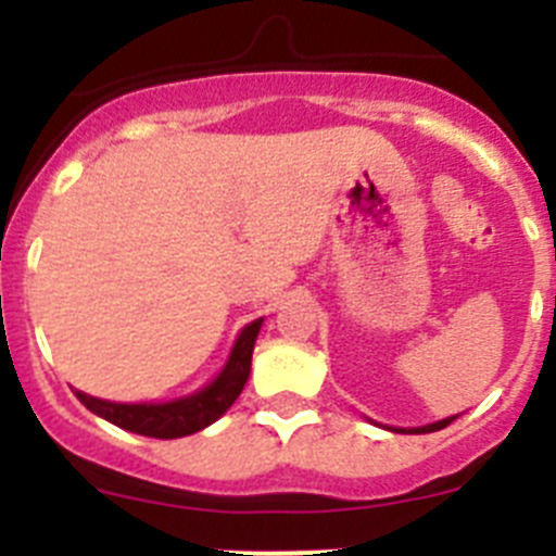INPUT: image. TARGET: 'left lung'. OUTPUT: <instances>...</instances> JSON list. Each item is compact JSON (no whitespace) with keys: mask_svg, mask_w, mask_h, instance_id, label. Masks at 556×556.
<instances>
[{"mask_svg":"<svg viewBox=\"0 0 556 556\" xmlns=\"http://www.w3.org/2000/svg\"><path fill=\"white\" fill-rule=\"evenodd\" d=\"M452 419H457V417H450V419H441V422H433V425H425V428H412V430H403V428H392L395 430V433H433V430H441V428H446V425L452 422Z\"/></svg>","mask_w":556,"mask_h":556,"instance_id":"left-lung-1","label":"left lung"}]
</instances>
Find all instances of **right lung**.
I'll use <instances>...</instances> for the list:
<instances>
[{
	"mask_svg": "<svg viewBox=\"0 0 556 556\" xmlns=\"http://www.w3.org/2000/svg\"><path fill=\"white\" fill-rule=\"evenodd\" d=\"M261 325L263 319L247 325L242 333H239L237 344H233L226 368L217 374L215 382L188 397H179V401L169 403H112L102 401V397L86 395L80 390H75V395L88 412L117 425V428L131 430V433L150 435V439H182V435L199 433L206 425L220 419L233 406L239 392L244 390Z\"/></svg>",
	"mask_w": 556,
	"mask_h": 556,
	"instance_id": "obj_1",
	"label": "right lung"
}]
</instances>
